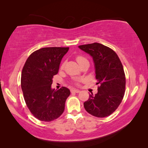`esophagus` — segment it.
<instances>
[{
  "instance_id": "1",
  "label": "esophagus",
  "mask_w": 148,
  "mask_h": 148,
  "mask_svg": "<svg viewBox=\"0 0 148 148\" xmlns=\"http://www.w3.org/2000/svg\"><path fill=\"white\" fill-rule=\"evenodd\" d=\"M71 92L72 93H79L81 91L79 90H77V89H72L71 90Z\"/></svg>"
}]
</instances>
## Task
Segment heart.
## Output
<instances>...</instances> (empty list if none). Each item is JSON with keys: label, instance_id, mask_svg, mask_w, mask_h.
<instances>
[{"label": "heart", "instance_id": "heart-1", "mask_svg": "<svg viewBox=\"0 0 148 148\" xmlns=\"http://www.w3.org/2000/svg\"><path fill=\"white\" fill-rule=\"evenodd\" d=\"M86 60V58H85L84 57H83V56H79L77 57V61L79 64L81 62L84 61V60ZM63 66H64V64L62 65V67H63Z\"/></svg>", "mask_w": 148, "mask_h": 148}]
</instances>
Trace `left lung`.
<instances>
[{
  "instance_id": "8db88e82",
  "label": "left lung",
  "mask_w": 148,
  "mask_h": 148,
  "mask_svg": "<svg viewBox=\"0 0 148 148\" xmlns=\"http://www.w3.org/2000/svg\"><path fill=\"white\" fill-rule=\"evenodd\" d=\"M93 58L98 93L90 94L84 103L86 110L102 118L114 112L122 102L125 92V75L119 56L114 50L100 43L79 46Z\"/></svg>"
}]
</instances>
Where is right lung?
Returning <instances> with one entry per match:
<instances>
[{"instance_id": "add662e5", "label": "right lung", "mask_w": 148, "mask_h": 148, "mask_svg": "<svg viewBox=\"0 0 148 148\" xmlns=\"http://www.w3.org/2000/svg\"><path fill=\"white\" fill-rule=\"evenodd\" d=\"M69 48H40L30 54L24 64L21 78L24 100L30 112L38 120L50 122L64 112L70 90L65 87L55 90L51 85Z\"/></svg>"}]
</instances>
